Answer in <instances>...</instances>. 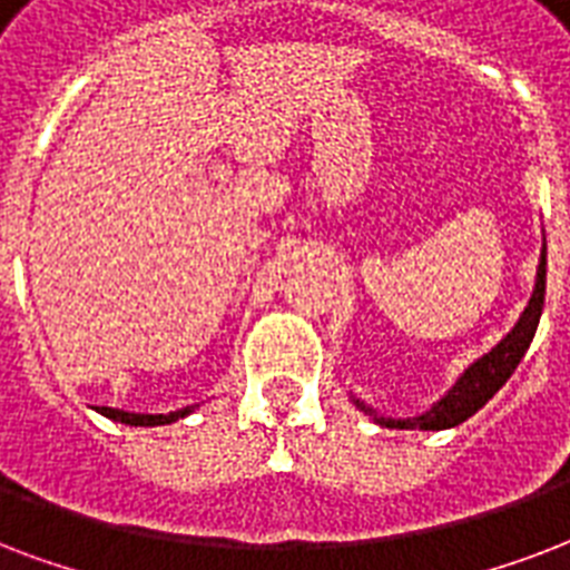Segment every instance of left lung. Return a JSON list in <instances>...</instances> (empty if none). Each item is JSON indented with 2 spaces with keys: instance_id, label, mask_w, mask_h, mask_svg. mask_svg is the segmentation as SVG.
Masks as SVG:
<instances>
[{
  "instance_id": "left-lung-1",
  "label": "left lung",
  "mask_w": 570,
  "mask_h": 570,
  "mask_svg": "<svg viewBox=\"0 0 570 570\" xmlns=\"http://www.w3.org/2000/svg\"><path fill=\"white\" fill-rule=\"evenodd\" d=\"M544 288H547V244L541 246V262H538V273H535V291H532V297H529V306L523 308V315L518 317V324L511 326V333L502 338L500 345L491 347L488 354L479 356L470 368H464V374L454 381V386L445 392L443 399L431 404L425 413H419V416L410 419H390L381 416L374 407H365L363 401L354 399V404L363 413L377 422V425L386 428H407V431H445V428H454L466 422V419L479 413V410L488 404V401L497 395V392L505 386L514 368L520 365L523 354L532 345V338H535L538 321H541V308H544Z\"/></svg>"
}]
</instances>
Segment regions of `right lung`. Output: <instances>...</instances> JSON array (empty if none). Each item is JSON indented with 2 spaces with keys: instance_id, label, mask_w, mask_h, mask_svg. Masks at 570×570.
Listing matches in <instances>:
<instances>
[{
  "instance_id": "obj_1",
  "label": "right lung",
  "mask_w": 570,
  "mask_h": 570,
  "mask_svg": "<svg viewBox=\"0 0 570 570\" xmlns=\"http://www.w3.org/2000/svg\"><path fill=\"white\" fill-rule=\"evenodd\" d=\"M196 407H184V410H175V413H157V416H151V413H127V410H116V407H104L100 413H104L106 419H112V422H121V425H139V428H151V425H171V422H178V419L189 416Z\"/></svg>"
}]
</instances>
